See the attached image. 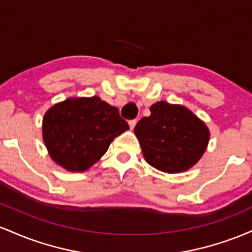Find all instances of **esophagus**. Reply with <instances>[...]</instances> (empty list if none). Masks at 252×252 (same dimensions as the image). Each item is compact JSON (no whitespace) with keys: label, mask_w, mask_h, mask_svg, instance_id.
Returning a JSON list of instances; mask_svg holds the SVG:
<instances>
[{"label":"esophagus","mask_w":252,"mask_h":252,"mask_svg":"<svg viewBox=\"0 0 252 252\" xmlns=\"http://www.w3.org/2000/svg\"><path fill=\"white\" fill-rule=\"evenodd\" d=\"M136 123H137V120H130V121H129V126H130V128L134 129V126H136Z\"/></svg>","instance_id":"obj_1"}]
</instances>
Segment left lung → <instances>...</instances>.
<instances>
[{
	"label": "left lung",
	"instance_id": "8db88e82",
	"mask_svg": "<svg viewBox=\"0 0 252 252\" xmlns=\"http://www.w3.org/2000/svg\"><path fill=\"white\" fill-rule=\"evenodd\" d=\"M144 158L150 166L166 173H180L195 164L209 143L204 122L181 105L158 102L150 116L135 126Z\"/></svg>",
	"mask_w": 252,
	"mask_h": 252
}]
</instances>
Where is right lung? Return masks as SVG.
I'll use <instances>...</instances> for the list:
<instances>
[{"label": "right lung", "mask_w": 252, "mask_h": 252, "mask_svg": "<svg viewBox=\"0 0 252 252\" xmlns=\"http://www.w3.org/2000/svg\"><path fill=\"white\" fill-rule=\"evenodd\" d=\"M129 129L115 106L100 98H70L43 116L42 136L51 158L71 172L96 163L116 136Z\"/></svg>", "instance_id": "obj_1"}]
</instances>
